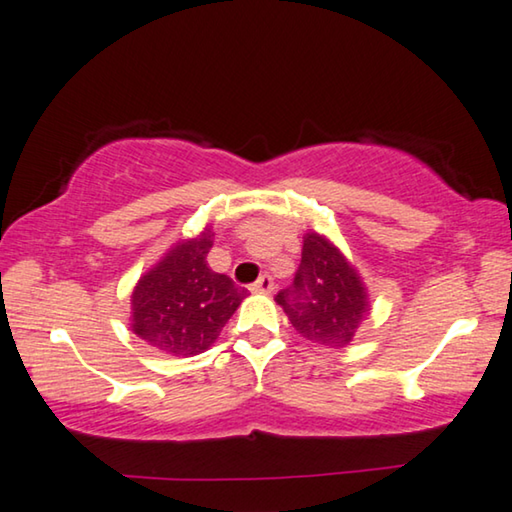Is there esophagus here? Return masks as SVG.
<instances>
[{
  "label": "esophagus",
  "mask_w": 512,
  "mask_h": 512,
  "mask_svg": "<svg viewBox=\"0 0 512 512\" xmlns=\"http://www.w3.org/2000/svg\"><path fill=\"white\" fill-rule=\"evenodd\" d=\"M250 291H253V294H271L273 291V278L271 275H262V278H259L253 287H250Z\"/></svg>",
  "instance_id": "34e87169"
}]
</instances>
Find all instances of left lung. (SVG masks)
<instances>
[{"instance_id":"8db88e82","label":"left lung","mask_w":512,"mask_h":512,"mask_svg":"<svg viewBox=\"0 0 512 512\" xmlns=\"http://www.w3.org/2000/svg\"><path fill=\"white\" fill-rule=\"evenodd\" d=\"M291 326L307 342L344 348L369 316V296L360 273L335 243L316 232L303 237V257L287 289L275 296Z\"/></svg>"}]
</instances>
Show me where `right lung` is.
Returning a JSON list of instances; mask_svg holds the SVG:
<instances>
[{"mask_svg": "<svg viewBox=\"0 0 512 512\" xmlns=\"http://www.w3.org/2000/svg\"><path fill=\"white\" fill-rule=\"evenodd\" d=\"M214 246L212 227L177 241L132 291L129 328L143 342L170 355L205 353L237 312L246 289L207 266Z\"/></svg>", "mask_w": 512, "mask_h": 512, "instance_id": "obj_1", "label": "right lung"}]
</instances>
